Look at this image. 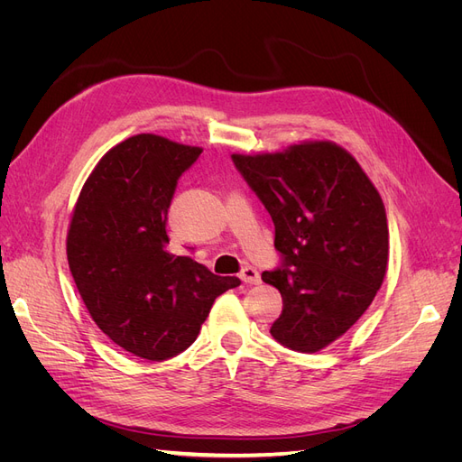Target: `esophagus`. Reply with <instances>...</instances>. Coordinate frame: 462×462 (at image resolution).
<instances>
[{
    "label": "esophagus",
    "instance_id": "obj_1",
    "mask_svg": "<svg viewBox=\"0 0 462 462\" xmlns=\"http://www.w3.org/2000/svg\"><path fill=\"white\" fill-rule=\"evenodd\" d=\"M241 279L248 285H258L262 282L260 272L256 268H253V265H246V268L241 270Z\"/></svg>",
    "mask_w": 462,
    "mask_h": 462
}]
</instances>
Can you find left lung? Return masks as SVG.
Segmentation results:
<instances>
[{"mask_svg":"<svg viewBox=\"0 0 462 462\" xmlns=\"http://www.w3.org/2000/svg\"><path fill=\"white\" fill-rule=\"evenodd\" d=\"M231 160L275 226L282 265L262 279L282 292L283 312L270 333L292 351L316 353L356 324L383 283L389 229L380 192L329 141Z\"/></svg>","mask_w":462,"mask_h":462,"instance_id":"1","label":"left lung"}]
</instances>
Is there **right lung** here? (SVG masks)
<instances>
[{"label": "right lung", "mask_w": 462, "mask_h": 462, "mask_svg": "<svg viewBox=\"0 0 462 462\" xmlns=\"http://www.w3.org/2000/svg\"><path fill=\"white\" fill-rule=\"evenodd\" d=\"M200 153L158 134L127 138L97 162L69 226V270L96 326L146 360L183 353L214 300L241 285L167 250L177 180Z\"/></svg>", "instance_id": "1"}]
</instances>
